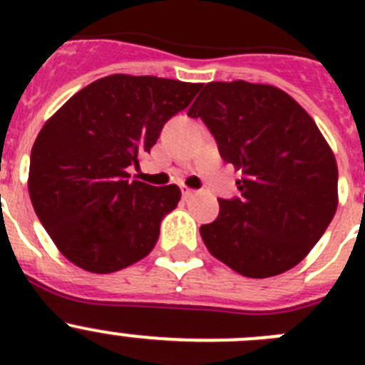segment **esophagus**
Here are the masks:
<instances>
[{"mask_svg":"<svg viewBox=\"0 0 365 365\" xmlns=\"http://www.w3.org/2000/svg\"><path fill=\"white\" fill-rule=\"evenodd\" d=\"M182 197L185 199H190V197H193V195H197V190H190V188H186V186H182Z\"/></svg>","mask_w":365,"mask_h":365,"instance_id":"obj_1","label":"esophagus"}]
</instances>
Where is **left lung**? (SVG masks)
<instances>
[{
  "instance_id": "left-lung-1",
  "label": "left lung",
  "mask_w": 365,
  "mask_h": 365,
  "mask_svg": "<svg viewBox=\"0 0 365 365\" xmlns=\"http://www.w3.org/2000/svg\"><path fill=\"white\" fill-rule=\"evenodd\" d=\"M188 117L243 173L240 197L219 199L217 219L201 227L212 256L247 278L298 265L338 206L336 159L311 115L278 87L235 80L206 83Z\"/></svg>"
}]
</instances>
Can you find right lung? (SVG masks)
Wrapping results in <instances>:
<instances>
[{
	"instance_id": "1",
	"label": "right lung",
	"mask_w": 365,
	"mask_h": 365,
	"mask_svg": "<svg viewBox=\"0 0 365 365\" xmlns=\"http://www.w3.org/2000/svg\"><path fill=\"white\" fill-rule=\"evenodd\" d=\"M202 83L111 74L71 96L31 151L29 195L58 250L89 272H117L153 250L179 186L130 180Z\"/></svg>"
}]
</instances>
